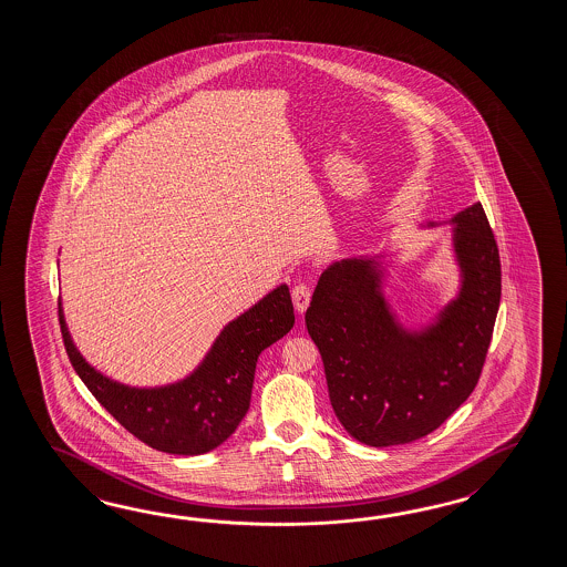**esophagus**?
Segmentation results:
<instances>
[{"label":"esophagus","mask_w":567,"mask_h":567,"mask_svg":"<svg viewBox=\"0 0 567 567\" xmlns=\"http://www.w3.org/2000/svg\"><path fill=\"white\" fill-rule=\"evenodd\" d=\"M310 298H312V289L308 284H298V286L291 288V300H293V306H296L298 312H306Z\"/></svg>","instance_id":"obj_1"}]
</instances>
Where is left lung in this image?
<instances>
[{
    "label": "left lung",
    "mask_w": 567,
    "mask_h": 567,
    "mask_svg": "<svg viewBox=\"0 0 567 567\" xmlns=\"http://www.w3.org/2000/svg\"><path fill=\"white\" fill-rule=\"evenodd\" d=\"M454 223L462 289L422 334L395 324L369 259L328 267L313 289L306 326L324 362L332 410L367 446L432 434L481 379L501 303V257L481 203Z\"/></svg>",
    "instance_id": "1"
}]
</instances>
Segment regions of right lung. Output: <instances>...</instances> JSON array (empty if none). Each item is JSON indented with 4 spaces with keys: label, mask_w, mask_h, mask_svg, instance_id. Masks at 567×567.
Listing matches in <instances>:
<instances>
[{
    "label": "right lung",
    "mask_w": 567,
    "mask_h": 567,
    "mask_svg": "<svg viewBox=\"0 0 567 567\" xmlns=\"http://www.w3.org/2000/svg\"><path fill=\"white\" fill-rule=\"evenodd\" d=\"M59 322L74 371L130 434L159 452L196 456L223 444L241 423L257 357L291 330L293 303L288 286L274 289L220 332L196 373L162 389H130L96 373L74 349L61 308Z\"/></svg>",
    "instance_id": "add662e5"
}]
</instances>
